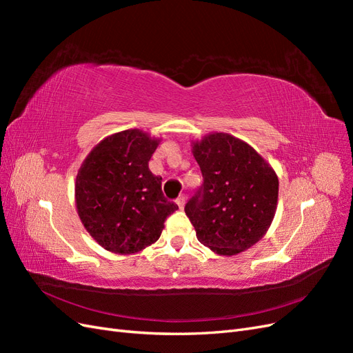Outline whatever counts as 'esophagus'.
<instances>
[{"instance_id":"34e87169","label":"esophagus","mask_w":353,"mask_h":353,"mask_svg":"<svg viewBox=\"0 0 353 353\" xmlns=\"http://www.w3.org/2000/svg\"><path fill=\"white\" fill-rule=\"evenodd\" d=\"M185 200H187V199H185V196H184V194H181V196L175 200V203H176L179 209H183V208H184V205H185Z\"/></svg>"}]
</instances>
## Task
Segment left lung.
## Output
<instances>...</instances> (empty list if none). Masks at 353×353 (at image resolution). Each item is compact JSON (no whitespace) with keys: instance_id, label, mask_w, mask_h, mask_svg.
<instances>
[{"instance_id":"1","label":"left lung","mask_w":353,"mask_h":353,"mask_svg":"<svg viewBox=\"0 0 353 353\" xmlns=\"http://www.w3.org/2000/svg\"><path fill=\"white\" fill-rule=\"evenodd\" d=\"M203 184L185 205L197 240L222 256L252 248L268 231L279 200L271 165L239 138L223 132L193 143Z\"/></svg>"}]
</instances>
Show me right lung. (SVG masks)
<instances>
[{"mask_svg":"<svg viewBox=\"0 0 353 353\" xmlns=\"http://www.w3.org/2000/svg\"><path fill=\"white\" fill-rule=\"evenodd\" d=\"M157 145V138L140 130L116 132L95 145L78 170V215L105 250L141 252L159 240L166 218L178 209L163 197L162 178L148 169Z\"/></svg>","mask_w":353,"mask_h":353,"instance_id":"obj_1","label":"right lung"}]
</instances>
